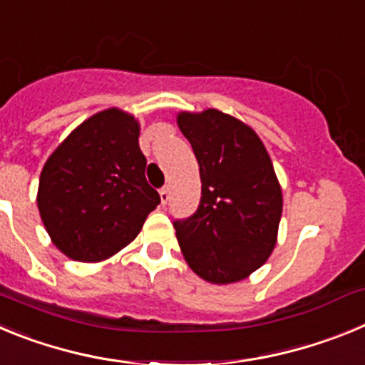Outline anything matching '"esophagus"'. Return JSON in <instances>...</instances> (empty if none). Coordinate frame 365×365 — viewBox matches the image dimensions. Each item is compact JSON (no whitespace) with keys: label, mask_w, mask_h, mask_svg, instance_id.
<instances>
[{"label":"esophagus","mask_w":365,"mask_h":365,"mask_svg":"<svg viewBox=\"0 0 365 365\" xmlns=\"http://www.w3.org/2000/svg\"><path fill=\"white\" fill-rule=\"evenodd\" d=\"M159 193H160V202L166 205L168 199H170V188H168V186H163V188L159 190Z\"/></svg>","instance_id":"34e87169"}]
</instances>
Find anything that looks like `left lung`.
Returning a JSON list of instances; mask_svg holds the SVG:
<instances>
[{
	"mask_svg": "<svg viewBox=\"0 0 365 365\" xmlns=\"http://www.w3.org/2000/svg\"><path fill=\"white\" fill-rule=\"evenodd\" d=\"M201 175V201L175 219L188 265L210 283H234L259 269L272 252L283 199L265 146L247 124L217 109L180 113Z\"/></svg>",
	"mask_w": 365,
	"mask_h": 365,
	"instance_id": "8db88e82",
	"label": "left lung"
}]
</instances>
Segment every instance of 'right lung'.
I'll return each mask as SVG.
<instances>
[{"mask_svg": "<svg viewBox=\"0 0 365 365\" xmlns=\"http://www.w3.org/2000/svg\"><path fill=\"white\" fill-rule=\"evenodd\" d=\"M144 170L131 115L108 109L80 124L40 175L38 208L53 243L76 261H102L130 245L160 202Z\"/></svg>", "mask_w": 365, "mask_h": 365, "instance_id": "right-lung-1", "label": "right lung"}]
</instances>
